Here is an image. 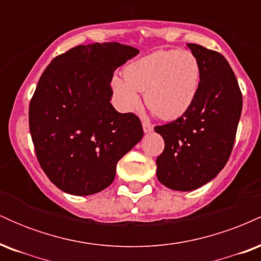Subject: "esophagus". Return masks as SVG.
<instances>
[{
    "instance_id": "obj_1",
    "label": "esophagus",
    "mask_w": 261,
    "mask_h": 261,
    "mask_svg": "<svg viewBox=\"0 0 261 261\" xmlns=\"http://www.w3.org/2000/svg\"><path fill=\"white\" fill-rule=\"evenodd\" d=\"M142 127H143V131H145L146 134L151 133V131L153 130V125H152L151 122H148V121H143L142 122Z\"/></svg>"
}]
</instances>
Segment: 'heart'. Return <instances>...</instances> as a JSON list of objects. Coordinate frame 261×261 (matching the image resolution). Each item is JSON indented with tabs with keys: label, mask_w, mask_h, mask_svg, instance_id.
Returning <instances> with one entry per match:
<instances>
[{
	"label": "heart",
	"mask_w": 261,
	"mask_h": 261,
	"mask_svg": "<svg viewBox=\"0 0 261 261\" xmlns=\"http://www.w3.org/2000/svg\"><path fill=\"white\" fill-rule=\"evenodd\" d=\"M124 80L114 77L119 104L131 112L140 106L136 91L145 92L149 109L163 119H174L193 104L200 83V65L188 50H158L125 68Z\"/></svg>",
	"instance_id": "obj_1"
}]
</instances>
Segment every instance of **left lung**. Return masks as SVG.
Returning a JSON list of instances; mask_svg holds the SVG:
<instances>
[{"instance_id": "8db88e82", "label": "left lung", "mask_w": 261, "mask_h": 261, "mask_svg": "<svg viewBox=\"0 0 261 261\" xmlns=\"http://www.w3.org/2000/svg\"><path fill=\"white\" fill-rule=\"evenodd\" d=\"M200 65V83L189 109L154 127L164 140L157 178L173 190L190 191L216 176L228 161L241 118L242 92L226 59L215 50L187 44Z\"/></svg>"}]
</instances>
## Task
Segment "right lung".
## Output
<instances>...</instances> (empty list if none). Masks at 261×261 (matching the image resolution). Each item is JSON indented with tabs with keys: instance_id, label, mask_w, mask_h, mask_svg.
I'll list each match as a JSON object with an SVG mask.
<instances>
[{
	"instance_id": "add662e5",
	"label": "right lung",
	"mask_w": 261,
	"mask_h": 261,
	"mask_svg": "<svg viewBox=\"0 0 261 261\" xmlns=\"http://www.w3.org/2000/svg\"><path fill=\"white\" fill-rule=\"evenodd\" d=\"M137 54L119 43L79 45L41 74L29 104V130L39 164L65 193L104 190L118 161L142 139L139 116L110 103L114 71Z\"/></svg>"
}]
</instances>
